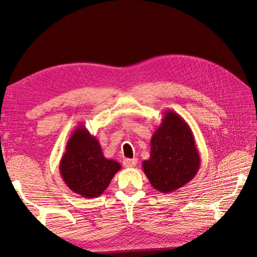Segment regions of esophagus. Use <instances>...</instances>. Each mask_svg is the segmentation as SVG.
Masks as SVG:
<instances>
[{"label":"esophagus","instance_id":"34e87169","mask_svg":"<svg viewBox=\"0 0 257 257\" xmlns=\"http://www.w3.org/2000/svg\"><path fill=\"white\" fill-rule=\"evenodd\" d=\"M122 164L124 167H128V169H130V167H135L137 164V158H124L122 161Z\"/></svg>","mask_w":257,"mask_h":257}]
</instances>
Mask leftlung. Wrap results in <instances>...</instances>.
<instances>
[{"label":"left lung","mask_w":257,"mask_h":257,"mask_svg":"<svg viewBox=\"0 0 257 257\" xmlns=\"http://www.w3.org/2000/svg\"><path fill=\"white\" fill-rule=\"evenodd\" d=\"M149 160L143 162L145 175L162 193L182 188L197 175L200 155L190 125L167 110L151 139Z\"/></svg>","instance_id":"obj_1"}]
</instances>
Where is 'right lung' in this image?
<instances>
[{
	"mask_svg": "<svg viewBox=\"0 0 257 257\" xmlns=\"http://www.w3.org/2000/svg\"><path fill=\"white\" fill-rule=\"evenodd\" d=\"M120 169L119 162L104 157L99 141L83 124L71 135L59 162V173L69 190L90 199L100 197Z\"/></svg>",
	"mask_w": 257,
	"mask_h": 257,
	"instance_id": "obj_1",
	"label": "right lung"
}]
</instances>
